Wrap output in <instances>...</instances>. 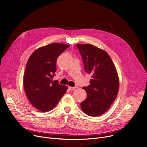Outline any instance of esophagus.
Returning <instances> with one entry per match:
<instances>
[{"label": "esophagus", "mask_w": 147, "mask_h": 147, "mask_svg": "<svg viewBox=\"0 0 147 147\" xmlns=\"http://www.w3.org/2000/svg\"><path fill=\"white\" fill-rule=\"evenodd\" d=\"M76 88H77V87H70V86L69 87V89L70 90H74Z\"/></svg>", "instance_id": "esophagus-1"}]
</instances>
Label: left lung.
<instances>
[{
	"instance_id": "1",
	"label": "left lung",
	"mask_w": 147,
	"mask_h": 147,
	"mask_svg": "<svg viewBox=\"0 0 147 147\" xmlns=\"http://www.w3.org/2000/svg\"><path fill=\"white\" fill-rule=\"evenodd\" d=\"M84 69L92 78L82 88L87 98L81 103L86 115L98 116L105 113L117 97L119 80L115 66L108 53L91 44H77Z\"/></svg>"
}]
</instances>
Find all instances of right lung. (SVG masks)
<instances>
[{
    "mask_svg": "<svg viewBox=\"0 0 147 147\" xmlns=\"http://www.w3.org/2000/svg\"><path fill=\"white\" fill-rule=\"evenodd\" d=\"M69 45L53 43L36 49L29 57L24 74L26 95L39 111L47 112L56 107L67 87L53 81L57 57Z\"/></svg>",
    "mask_w": 147,
    "mask_h": 147,
    "instance_id": "1",
    "label": "right lung"
}]
</instances>
